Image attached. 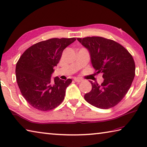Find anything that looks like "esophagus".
Here are the masks:
<instances>
[{
  "instance_id": "34e87169",
  "label": "esophagus",
  "mask_w": 147,
  "mask_h": 147,
  "mask_svg": "<svg viewBox=\"0 0 147 147\" xmlns=\"http://www.w3.org/2000/svg\"><path fill=\"white\" fill-rule=\"evenodd\" d=\"M74 80L76 82H78V83H80V82H81L82 81H83V80L82 78H78V77H76V78H75Z\"/></svg>"
}]
</instances>
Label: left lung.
<instances>
[{
  "label": "left lung",
  "instance_id": "obj_1",
  "mask_svg": "<svg viewBox=\"0 0 147 147\" xmlns=\"http://www.w3.org/2000/svg\"><path fill=\"white\" fill-rule=\"evenodd\" d=\"M77 40L89 51L94 74H103L101 85L92 82V90L85 100L96 107L107 109L118 104L129 90L135 76V62L131 54L121 44L101 36Z\"/></svg>",
  "mask_w": 147,
  "mask_h": 147
}]
</instances>
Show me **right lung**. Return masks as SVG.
Listing matches in <instances>:
<instances>
[{
  "label": "right lung",
  "instance_id": "right-lung-1",
  "mask_svg": "<svg viewBox=\"0 0 147 147\" xmlns=\"http://www.w3.org/2000/svg\"><path fill=\"white\" fill-rule=\"evenodd\" d=\"M75 38H51L39 42L26 49L16 65V79L21 94L34 109L50 111L64 100L71 79H51L63 51Z\"/></svg>",
  "mask_w": 147,
  "mask_h": 147
}]
</instances>
